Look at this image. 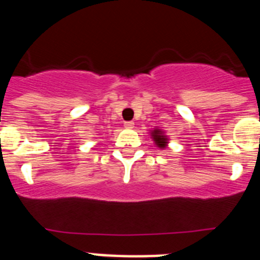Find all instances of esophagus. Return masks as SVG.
Here are the masks:
<instances>
[{"label":"esophagus","mask_w":260,"mask_h":260,"mask_svg":"<svg viewBox=\"0 0 260 260\" xmlns=\"http://www.w3.org/2000/svg\"><path fill=\"white\" fill-rule=\"evenodd\" d=\"M125 127L126 128H133V127H134V122H133V121H127V122H125Z\"/></svg>","instance_id":"esophagus-1"}]
</instances>
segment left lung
<instances>
[{
  "instance_id": "obj_1",
  "label": "left lung",
  "mask_w": 260,
  "mask_h": 260,
  "mask_svg": "<svg viewBox=\"0 0 260 260\" xmlns=\"http://www.w3.org/2000/svg\"><path fill=\"white\" fill-rule=\"evenodd\" d=\"M150 133H151V138L153 139V142H155L156 146H157L158 148L164 150L165 147L168 146V143H169L168 135H165V133L162 132L161 128H157V127H155L153 130H151Z\"/></svg>"
}]
</instances>
